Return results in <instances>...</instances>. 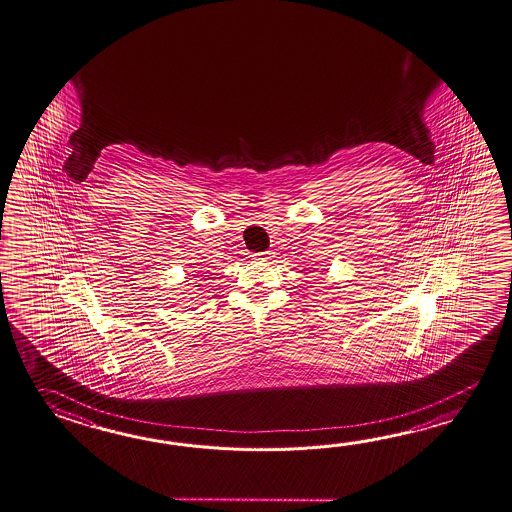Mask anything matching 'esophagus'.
Listing matches in <instances>:
<instances>
[{
	"instance_id": "1",
	"label": "esophagus",
	"mask_w": 512,
	"mask_h": 512,
	"mask_svg": "<svg viewBox=\"0 0 512 512\" xmlns=\"http://www.w3.org/2000/svg\"><path fill=\"white\" fill-rule=\"evenodd\" d=\"M270 255H272L270 251H261V253H255L253 257H255L257 261H264V259H270Z\"/></svg>"
}]
</instances>
